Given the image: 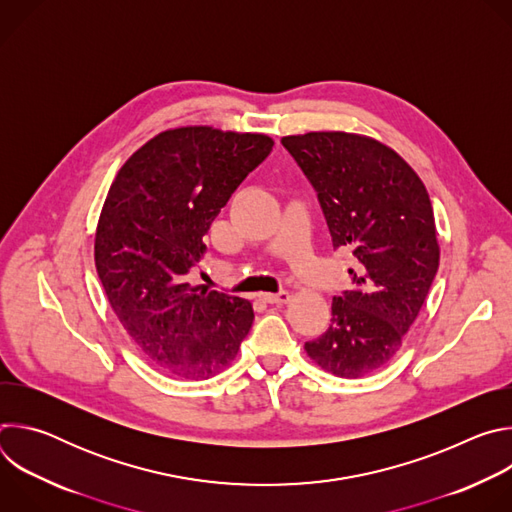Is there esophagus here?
<instances>
[{"mask_svg": "<svg viewBox=\"0 0 512 512\" xmlns=\"http://www.w3.org/2000/svg\"><path fill=\"white\" fill-rule=\"evenodd\" d=\"M289 291H279V294H261V300L267 302V304H277V306H283L289 302Z\"/></svg>", "mask_w": 512, "mask_h": 512, "instance_id": "34e87169", "label": "esophagus"}]
</instances>
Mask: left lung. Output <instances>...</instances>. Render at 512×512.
Segmentation results:
<instances>
[{
	"mask_svg": "<svg viewBox=\"0 0 512 512\" xmlns=\"http://www.w3.org/2000/svg\"><path fill=\"white\" fill-rule=\"evenodd\" d=\"M318 192L332 247H348L352 289L332 300L330 328L304 344L324 371L358 379L397 354L440 265L429 194L389 145L360 133L281 137Z\"/></svg>",
	"mask_w": 512,
	"mask_h": 512,
	"instance_id": "8db88e82",
	"label": "left lung"
}]
</instances>
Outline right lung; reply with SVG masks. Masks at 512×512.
I'll return each instance as SVG.
<instances>
[{"instance_id": "right-lung-1", "label": "right lung", "mask_w": 512, "mask_h": 512, "mask_svg": "<svg viewBox=\"0 0 512 512\" xmlns=\"http://www.w3.org/2000/svg\"><path fill=\"white\" fill-rule=\"evenodd\" d=\"M265 133L166 129L117 172L95 233V265L125 332L164 373L227 369L253 324L249 300L190 285L214 218L271 152Z\"/></svg>"}]
</instances>
